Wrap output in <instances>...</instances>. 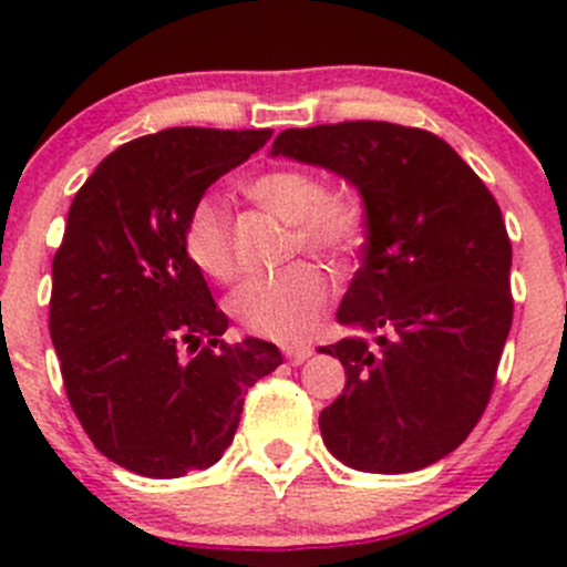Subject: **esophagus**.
<instances>
[{
    "instance_id": "obj_1",
    "label": "esophagus",
    "mask_w": 567,
    "mask_h": 567,
    "mask_svg": "<svg viewBox=\"0 0 567 567\" xmlns=\"http://www.w3.org/2000/svg\"><path fill=\"white\" fill-rule=\"evenodd\" d=\"M285 357H288L290 364H301L312 357L310 348H285Z\"/></svg>"
}]
</instances>
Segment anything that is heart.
Instances as JSON below:
<instances>
[{"mask_svg":"<svg viewBox=\"0 0 567 567\" xmlns=\"http://www.w3.org/2000/svg\"><path fill=\"white\" fill-rule=\"evenodd\" d=\"M249 194L290 225L288 255L299 251L348 260L362 249L368 214L362 199L348 188H326L323 177L301 167H282L257 175ZM186 257L216 282H230L238 271L233 219L216 194H203L183 225ZM331 296V279L316 262H296L279 274L255 277L230 296V312L251 334L279 342H299L316 329Z\"/></svg>","mask_w":567,"mask_h":567,"instance_id":"heart-1","label":"heart"}]
</instances>
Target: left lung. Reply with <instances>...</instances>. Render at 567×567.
<instances>
[{"instance_id": "1", "label": "left lung", "mask_w": 567, "mask_h": 567, "mask_svg": "<svg viewBox=\"0 0 567 567\" xmlns=\"http://www.w3.org/2000/svg\"><path fill=\"white\" fill-rule=\"evenodd\" d=\"M271 156L346 177L368 214L362 268L337 310L365 337L318 348L346 368L320 411L326 447L379 474L442 461L483 416L513 323L494 194L442 136L381 120L288 128Z\"/></svg>"}]
</instances>
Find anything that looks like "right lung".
<instances>
[{
    "mask_svg": "<svg viewBox=\"0 0 567 567\" xmlns=\"http://www.w3.org/2000/svg\"><path fill=\"white\" fill-rule=\"evenodd\" d=\"M271 134L140 136L73 197L51 262V342L84 433L128 472L169 480L208 468L236 436L244 394L282 364L274 342L221 340L227 316L183 249L192 205Z\"/></svg>",
    "mask_w": 567,
    "mask_h": 567,
    "instance_id": "1",
    "label": "right lung"
}]
</instances>
